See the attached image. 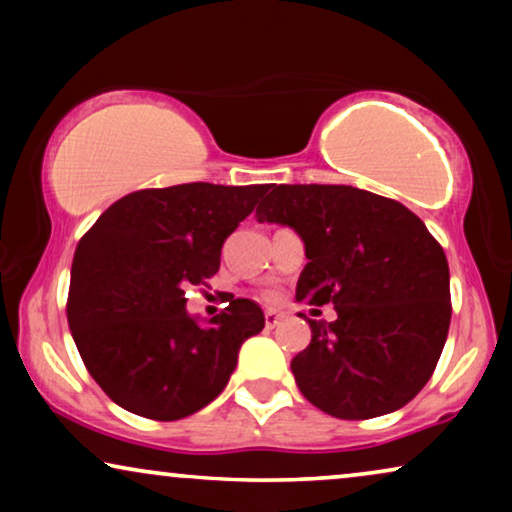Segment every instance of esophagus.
<instances>
[{"label":"esophagus","mask_w":512,"mask_h":512,"mask_svg":"<svg viewBox=\"0 0 512 512\" xmlns=\"http://www.w3.org/2000/svg\"><path fill=\"white\" fill-rule=\"evenodd\" d=\"M279 324H282V314H277V312H265V326L275 328V326H279Z\"/></svg>","instance_id":"1"}]
</instances>
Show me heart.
I'll list each match as a JSON object with an SVG mask.
<instances>
[{
	"instance_id": "b5f03b06",
	"label": "heart",
	"mask_w": 512,
	"mask_h": 512,
	"mask_svg": "<svg viewBox=\"0 0 512 512\" xmlns=\"http://www.w3.org/2000/svg\"><path fill=\"white\" fill-rule=\"evenodd\" d=\"M261 296H263L265 300H275V298H277V291H275V289H268V291H263Z\"/></svg>"
}]
</instances>
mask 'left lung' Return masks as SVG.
<instances>
[{"label":"left lung","mask_w":512,"mask_h":512,"mask_svg":"<svg viewBox=\"0 0 512 512\" xmlns=\"http://www.w3.org/2000/svg\"><path fill=\"white\" fill-rule=\"evenodd\" d=\"M256 216L303 237L310 263L296 300L338 312L305 317L312 340L291 361L300 394L338 419L410 403L436 370L452 317L450 268L424 221L391 198L331 184L272 186Z\"/></svg>","instance_id":"8db88e82"}]
</instances>
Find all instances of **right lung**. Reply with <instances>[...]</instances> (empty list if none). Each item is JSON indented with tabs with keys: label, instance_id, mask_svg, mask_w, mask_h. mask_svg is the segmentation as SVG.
<instances>
[{
	"label": "right lung",
	"instance_id": "right-lung-1",
	"mask_svg": "<svg viewBox=\"0 0 512 512\" xmlns=\"http://www.w3.org/2000/svg\"><path fill=\"white\" fill-rule=\"evenodd\" d=\"M265 184L193 181L116 200L79 240L67 321L88 373L139 417L174 422L221 394L261 307L233 298L207 326L188 317L184 289L219 272L221 247L254 212Z\"/></svg>",
	"mask_w": 512,
	"mask_h": 512
}]
</instances>
